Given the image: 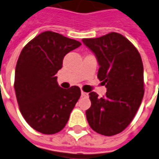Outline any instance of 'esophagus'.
<instances>
[{"label": "esophagus", "mask_w": 159, "mask_h": 159, "mask_svg": "<svg viewBox=\"0 0 159 159\" xmlns=\"http://www.w3.org/2000/svg\"><path fill=\"white\" fill-rule=\"evenodd\" d=\"M81 94H82V97H84V98H89V94L86 93V92H84V91H82Z\"/></svg>", "instance_id": "34e87169"}]
</instances>
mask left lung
Masks as SVG:
<instances>
[{
  "label": "left lung",
  "instance_id": "8db88e82",
  "mask_svg": "<svg viewBox=\"0 0 159 159\" xmlns=\"http://www.w3.org/2000/svg\"><path fill=\"white\" fill-rule=\"evenodd\" d=\"M99 64L98 77L107 88L98 98L90 92L91 106L86 111L89 126L96 132L113 136L130 124L143 98L142 58L132 43L121 34L111 32L98 38L83 39Z\"/></svg>",
  "mask_w": 159,
  "mask_h": 159
}]
</instances>
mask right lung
<instances>
[{
	"label": "right lung",
	"instance_id": "obj_1",
	"mask_svg": "<svg viewBox=\"0 0 159 159\" xmlns=\"http://www.w3.org/2000/svg\"><path fill=\"white\" fill-rule=\"evenodd\" d=\"M80 45L78 41L45 31L20 52L15 73L16 99L26 122L41 133L63 129L81 96L79 87L61 88L56 76L64 57Z\"/></svg>",
	"mask_w": 159,
	"mask_h": 159
}]
</instances>
